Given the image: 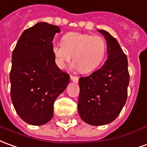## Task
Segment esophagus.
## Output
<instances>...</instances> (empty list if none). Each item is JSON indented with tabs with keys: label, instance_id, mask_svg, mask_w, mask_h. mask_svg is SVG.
<instances>
[{
	"label": "esophagus",
	"instance_id": "esophagus-1",
	"mask_svg": "<svg viewBox=\"0 0 147 147\" xmlns=\"http://www.w3.org/2000/svg\"><path fill=\"white\" fill-rule=\"evenodd\" d=\"M71 80L73 81L75 83H77L78 81H79V77L78 76H70Z\"/></svg>",
	"mask_w": 147,
	"mask_h": 147
}]
</instances>
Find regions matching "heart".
<instances>
[{
    "label": "heart",
    "instance_id": "obj_1",
    "mask_svg": "<svg viewBox=\"0 0 147 147\" xmlns=\"http://www.w3.org/2000/svg\"><path fill=\"white\" fill-rule=\"evenodd\" d=\"M52 53L57 66L63 68L72 56L73 67L81 73H88L97 68L103 61L107 43L99 36L80 32H69L62 38V43H54Z\"/></svg>",
    "mask_w": 147,
    "mask_h": 147
}]
</instances>
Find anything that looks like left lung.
Returning a JSON list of instances; mask_svg holds the SVG:
<instances>
[{"label":"left lung","mask_w":147,"mask_h":147,"mask_svg":"<svg viewBox=\"0 0 147 147\" xmlns=\"http://www.w3.org/2000/svg\"><path fill=\"white\" fill-rule=\"evenodd\" d=\"M107 41V59L99 69L79 80L78 112L92 126L111 123L126 103L129 72L127 57L119 42L107 31L98 29Z\"/></svg>","instance_id":"obj_1"}]
</instances>
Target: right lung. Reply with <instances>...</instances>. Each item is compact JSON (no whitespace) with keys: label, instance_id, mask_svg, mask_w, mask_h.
Returning a JSON list of instances; mask_svg holds the SVG:
<instances>
[{"label":"right lung","instance_id":"1","mask_svg":"<svg viewBox=\"0 0 147 147\" xmlns=\"http://www.w3.org/2000/svg\"><path fill=\"white\" fill-rule=\"evenodd\" d=\"M58 26L39 22L23 32L12 55L11 98L25 123L41 126L53 116V105L69 84L68 74L59 69L52 53Z\"/></svg>","mask_w":147,"mask_h":147}]
</instances>
